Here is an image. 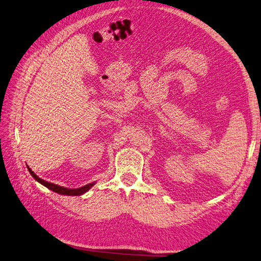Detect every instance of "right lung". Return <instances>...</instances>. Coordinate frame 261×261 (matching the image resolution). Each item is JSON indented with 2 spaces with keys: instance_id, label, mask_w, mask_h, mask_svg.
I'll use <instances>...</instances> for the list:
<instances>
[{
  "instance_id": "add662e5",
  "label": "right lung",
  "mask_w": 261,
  "mask_h": 261,
  "mask_svg": "<svg viewBox=\"0 0 261 261\" xmlns=\"http://www.w3.org/2000/svg\"><path fill=\"white\" fill-rule=\"evenodd\" d=\"M28 169L31 173V175L34 177L37 182H39L41 184H43L44 186H46V188L49 189L50 191L55 192V193H58V194H62V195H71V196H77V195H83L84 193H86L87 191H88L90 188H92L93 184L95 183H89L87 184L85 186H83V188H79V189H66V188H63V186H59V185H56L54 183H49V182H46L44 181V179H42L41 177H38L34 172H33L29 166Z\"/></svg>"
}]
</instances>
